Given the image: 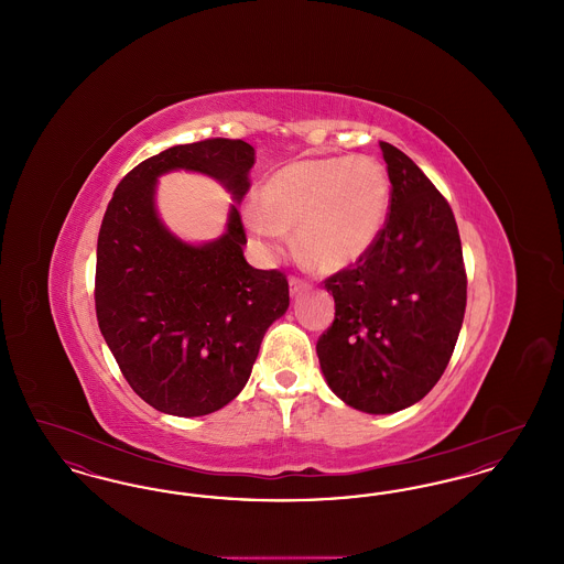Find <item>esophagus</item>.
I'll list each match as a JSON object with an SVG mask.
<instances>
[{
	"instance_id": "obj_1",
	"label": "esophagus",
	"mask_w": 564,
	"mask_h": 564,
	"mask_svg": "<svg viewBox=\"0 0 564 564\" xmlns=\"http://www.w3.org/2000/svg\"><path fill=\"white\" fill-rule=\"evenodd\" d=\"M306 290H308V283H306V281L295 279V276L290 279V292H292V295L302 294V292H306Z\"/></svg>"
}]
</instances>
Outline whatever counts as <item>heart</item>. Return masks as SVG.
Masks as SVG:
<instances>
[{
  "instance_id": "1",
  "label": "heart",
  "mask_w": 564,
  "mask_h": 564,
  "mask_svg": "<svg viewBox=\"0 0 564 564\" xmlns=\"http://www.w3.org/2000/svg\"><path fill=\"white\" fill-rule=\"evenodd\" d=\"M391 203L387 169L372 156L308 159L274 171L260 188V212L245 219L264 249L279 251L295 230V251L313 269L355 264L384 228Z\"/></svg>"
}]
</instances>
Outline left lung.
<instances>
[{
    "label": "left lung",
    "mask_w": 564,
    "mask_h": 564,
    "mask_svg": "<svg viewBox=\"0 0 564 564\" xmlns=\"http://www.w3.org/2000/svg\"><path fill=\"white\" fill-rule=\"evenodd\" d=\"M391 205L370 251L325 279L336 317L317 340L322 372L343 402L391 414L442 378L463 325L467 276L448 200L395 145L380 141Z\"/></svg>",
    "instance_id": "left-lung-1"
}]
</instances>
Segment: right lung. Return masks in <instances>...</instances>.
<instances>
[{
  "label": "right lung",
  "instance_id": "right-lung-1",
  "mask_svg": "<svg viewBox=\"0 0 564 564\" xmlns=\"http://www.w3.org/2000/svg\"><path fill=\"white\" fill-rule=\"evenodd\" d=\"M253 162L242 139L173 145L122 177L104 215L99 329L134 393L164 414H212L241 393L267 329L290 306V285L281 270L247 264L237 205L215 241L192 245L169 232L156 214V182L186 169L241 203Z\"/></svg>",
  "mask_w": 564,
  "mask_h": 564
}]
</instances>
